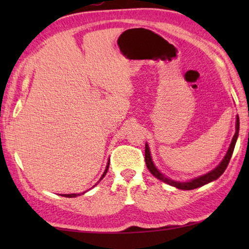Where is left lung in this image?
Listing matches in <instances>:
<instances>
[{"instance_id": "8db88e82", "label": "left lung", "mask_w": 249, "mask_h": 249, "mask_svg": "<svg viewBox=\"0 0 249 249\" xmlns=\"http://www.w3.org/2000/svg\"><path fill=\"white\" fill-rule=\"evenodd\" d=\"M235 134L233 136V140L231 142V145L229 147V149H227V153L224 156V158L222 159V161L218 163V166H216L214 168L213 170H211L208 174H205L203 176H200L197 177V178L195 179H191L189 181H184V182H181V181H176V180H172L170 178H168L163 174H161L158 169L157 167L155 166V163L153 161V158H151V154H150V149H149V146L148 144L146 142L145 145V161H146V166L148 168L150 174L153 175L156 178L161 180L162 182H165L169 185H172V187H175L177 189H180V190H193V189H196V188H200L202 185L204 184H208L210 182H212V181L216 180L220 178V177L223 175V172L225 171V169L229 166V162L231 160V155H233V151L235 148V144H236V141H237V137H238V132H239V117L238 115L236 116V124H235Z\"/></svg>"}]
</instances>
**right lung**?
<instances>
[{
    "label": "right lung",
    "instance_id": "1",
    "mask_svg": "<svg viewBox=\"0 0 249 249\" xmlns=\"http://www.w3.org/2000/svg\"><path fill=\"white\" fill-rule=\"evenodd\" d=\"M108 166H109V160H108V161H107V168H105V170H104V172H103V175L102 176H101V178H100V180L98 181V183L100 182V181L101 180H102L103 178H104V177H105V175H107V170H108ZM98 183H95L94 185H96V184H98ZM94 185H93V187H94ZM87 192V191H86ZM86 192H82V193H70V195H62V196H66V197H75V196H80V195H83V193H86Z\"/></svg>",
    "mask_w": 249,
    "mask_h": 249
}]
</instances>
